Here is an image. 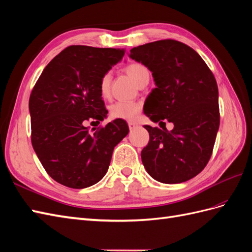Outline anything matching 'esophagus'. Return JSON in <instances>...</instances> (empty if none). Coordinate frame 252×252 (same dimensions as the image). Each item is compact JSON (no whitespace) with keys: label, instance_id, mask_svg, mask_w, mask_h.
<instances>
[{"label":"esophagus","instance_id":"esophagus-1","mask_svg":"<svg viewBox=\"0 0 252 252\" xmlns=\"http://www.w3.org/2000/svg\"><path fill=\"white\" fill-rule=\"evenodd\" d=\"M138 125L136 124V123H133V122H128V127H129V129L130 130H132V129H134V128H136Z\"/></svg>","mask_w":252,"mask_h":252}]
</instances>
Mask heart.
Returning a JSON list of instances; mask_svg holds the SVG:
<instances>
[{
	"label": "heart",
	"instance_id": "b5f03b06",
	"mask_svg": "<svg viewBox=\"0 0 252 252\" xmlns=\"http://www.w3.org/2000/svg\"><path fill=\"white\" fill-rule=\"evenodd\" d=\"M126 71L129 77L137 84L144 77L150 76L149 69L140 63H131L126 67ZM110 84H111V72H106L100 79L99 82V92L102 97H107L110 94ZM142 106L139 102L120 100L114 102L110 107V115L113 119H120L125 121H132L137 119V116L141 112Z\"/></svg>",
	"mask_w": 252,
	"mask_h": 252
}]
</instances>
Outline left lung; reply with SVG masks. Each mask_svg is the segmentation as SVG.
Instances as JSON below:
<instances>
[{"instance_id":"1","label":"left lung","mask_w":252,"mask_h":252,"mask_svg":"<svg viewBox=\"0 0 252 252\" xmlns=\"http://www.w3.org/2000/svg\"><path fill=\"white\" fill-rule=\"evenodd\" d=\"M129 58L151 71L156 88L143 111L159 125H144L150 141L141 152L145 170L163 184L186 182L205 168L219 129L218 87L213 72L192 48L173 39L132 48Z\"/></svg>"}]
</instances>
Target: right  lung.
I'll use <instances>...</instances> for the list:
<instances>
[{
    "label": "right lung",
    "mask_w": 252,
    "mask_h": 252,
    "mask_svg": "<svg viewBox=\"0 0 252 252\" xmlns=\"http://www.w3.org/2000/svg\"><path fill=\"white\" fill-rule=\"evenodd\" d=\"M124 54V49L67 47L45 67L31 93L33 149L47 173L66 187L82 189L99 182L114 146L129 132L120 119L94 132L84 126L85 121L99 124L107 118L99 82Z\"/></svg>",
    "instance_id": "1"
}]
</instances>
